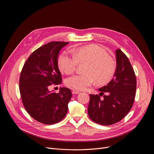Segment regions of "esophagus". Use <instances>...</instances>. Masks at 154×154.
<instances>
[{
	"mask_svg": "<svg viewBox=\"0 0 154 154\" xmlns=\"http://www.w3.org/2000/svg\"><path fill=\"white\" fill-rule=\"evenodd\" d=\"M80 92H79L78 91H75V90H74V91H72V94H80Z\"/></svg>",
	"mask_w": 154,
	"mask_h": 154,
	"instance_id": "esophagus-1",
	"label": "esophagus"
}]
</instances>
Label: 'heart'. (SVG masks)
<instances>
[{"label": "heart", "instance_id": "1", "mask_svg": "<svg viewBox=\"0 0 154 154\" xmlns=\"http://www.w3.org/2000/svg\"><path fill=\"white\" fill-rule=\"evenodd\" d=\"M72 54H62L59 59L60 70L70 74L74 72L78 63L87 62L83 74H75L66 80V84L73 89L85 90L93 84L108 83L116 72V63L109 57L107 51L97 45H90L72 50Z\"/></svg>", "mask_w": 154, "mask_h": 154}]
</instances>
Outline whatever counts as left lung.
Listing matches in <instances>:
<instances>
[{
  "mask_svg": "<svg viewBox=\"0 0 154 154\" xmlns=\"http://www.w3.org/2000/svg\"><path fill=\"white\" fill-rule=\"evenodd\" d=\"M116 69L114 79L100 88L99 95L90 94L88 114L94 122L110 125L122 120L131 110L135 99L136 77L127 57L116 51ZM106 94L104 95L103 94ZM104 95L102 100L100 96Z\"/></svg>",
  "mask_w": 154,
  "mask_h": 154,
  "instance_id": "obj_1",
  "label": "left lung"
}]
</instances>
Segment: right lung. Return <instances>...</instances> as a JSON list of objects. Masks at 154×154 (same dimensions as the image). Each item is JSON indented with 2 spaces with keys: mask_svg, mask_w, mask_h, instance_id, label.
I'll list each match as a JSON object with an SVG mask.
<instances>
[{
  "mask_svg": "<svg viewBox=\"0 0 154 154\" xmlns=\"http://www.w3.org/2000/svg\"><path fill=\"white\" fill-rule=\"evenodd\" d=\"M69 42H51L39 47L26 60L22 70L19 89L29 114L39 122L56 124L66 117L72 97L70 90L60 87L56 94L49 91L52 84L62 82L58 55Z\"/></svg>",
  "mask_w": 154,
  "mask_h": 154,
  "instance_id": "obj_1",
  "label": "right lung"
}]
</instances>
